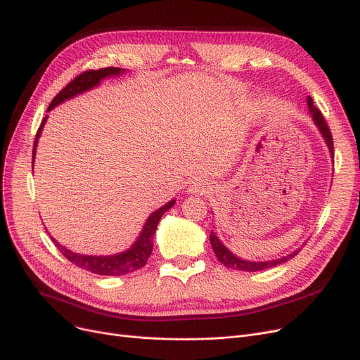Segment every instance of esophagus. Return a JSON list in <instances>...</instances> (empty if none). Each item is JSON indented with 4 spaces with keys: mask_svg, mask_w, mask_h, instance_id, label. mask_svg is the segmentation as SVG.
<instances>
[{
    "mask_svg": "<svg viewBox=\"0 0 360 360\" xmlns=\"http://www.w3.org/2000/svg\"><path fill=\"white\" fill-rule=\"evenodd\" d=\"M209 190H210L209 184H207L205 181H198V182H194V185H193V191H194V193L202 194V193L209 191Z\"/></svg>",
    "mask_w": 360,
    "mask_h": 360,
    "instance_id": "obj_1",
    "label": "esophagus"
}]
</instances>
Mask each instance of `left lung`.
<instances>
[{
	"instance_id": "1",
	"label": "left lung",
	"mask_w": 360,
	"mask_h": 360,
	"mask_svg": "<svg viewBox=\"0 0 360 360\" xmlns=\"http://www.w3.org/2000/svg\"><path fill=\"white\" fill-rule=\"evenodd\" d=\"M308 105H309V112L311 115L314 118V122L318 125L321 134H323V137L326 139L327 141V146L331 151V155H334V144H333V136H331V131L328 128V124L326 122L323 113H321V110L314 106V101L312 98H308ZM210 242H212V247H213V251L217 257V259L220 262H223L226 267H229L232 270H240V271H259V270H266V269H271V267H276L278 266V264L281 262H286L288 259L293 258L300 250L292 252L290 255L288 257H283L280 259H274V261H266V262H254V261H245V259H239L238 257H235L228 248L224 247V245L217 239V236L214 235V232L212 231L210 233Z\"/></svg>"
}]
</instances>
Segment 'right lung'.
Instances as JSON below:
<instances>
[{
    "instance_id": "add662e5",
    "label": "right lung",
    "mask_w": 360,
    "mask_h": 360,
    "mask_svg": "<svg viewBox=\"0 0 360 360\" xmlns=\"http://www.w3.org/2000/svg\"><path fill=\"white\" fill-rule=\"evenodd\" d=\"M124 70L118 68V67H106V68H101V70H87L82 74H79L77 77L74 80H71L56 96L52 99L48 110H51L53 106H56L58 103L75 96V94L83 93L94 86H98L101 83L102 79L109 77V75H118L121 74ZM46 118H44L41 127L37 128L36 137H34V143H33V156H32V162L34 160V151H36V146H37V139L41 136L42 127L45 124ZM175 204V200L169 201L167 204H165L163 207H160L159 210H156L153 214H150V217L147 219L143 232L140 235V238L137 239V242L132 245L131 250L118 254V255H109V257H93V255H80L71 252L68 250H65L64 247L56 242L55 239H52L56 245V248L60 250V252L70 261L72 262L74 266H77L83 270L91 271L94 274H101V276H121V274H128L136 270H140L141 267L146 266V262L153 251V236L158 228V223L160 220V217L165 214V212H167L170 207Z\"/></svg>"
}]
</instances>
